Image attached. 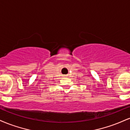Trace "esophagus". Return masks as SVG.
Instances as JSON below:
<instances>
[{"instance_id": "obj_1", "label": "esophagus", "mask_w": 130, "mask_h": 130, "mask_svg": "<svg viewBox=\"0 0 130 130\" xmlns=\"http://www.w3.org/2000/svg\"><path fill=\"white\" fill-rule=\"evenodd\" d=\"M65 77H67V76H65Z\"/></svg>"}]
</instances>
